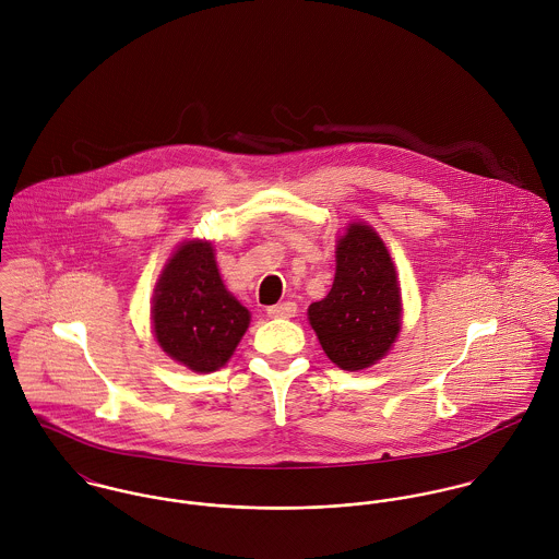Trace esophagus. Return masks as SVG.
Instances as JSON below:
<instances>
[{
  "mask_svg": "<svg viewBox=\"0 0 559 559\" xmlns=\"http://www.w3.org/2000/svg\"><path fill=\"white\" fill-rule=\"evenodd\" d=\"M266 314L271 319H293L297 314V304L293 301H284V304H277V306H271L266 310Z\"/></svg>",
  "mask_w": 559,
  "mask_h": 559,
  "instance_id": "obj_1",
  "label": "esophagus"
}]
</instances>
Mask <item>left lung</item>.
<instances>
[{
	"label": "left lung",
	"instance_id": "8db88e82",
	"mask_svg": "<svg viewBox=\"0 0 559 559\" xmlns=\"http://www.w3.org/2000/svg\"><path fill=\"white\" fill-rule=\"evenodd\" d=\"M308 319L342 370L357 372L388 355L402 326V306L396 266L374 228L348 224L337 240L333 286L310 306Z\"/></svg>",
	"mask_w": 559,
	"mask_h": 559
}]
</instances>
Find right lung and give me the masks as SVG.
<instances>
[{
	"mask_svg": "<svg viewBox=\"0 0 559 559\" xmlns=\"http://www.w3.org/2000/svg\"><path fill=\"white\" fill-rule=\"evenodd\" d=\"M249 312L222 282L209 240H187L160 271L153 326L160 348L193 372H215L235 353Z\"/></svg>",
	"mask_w": 559,
	"mask_h": 559,
	"instance_id": "add662e5",
	"label": "right lung"
}]
</instances>
